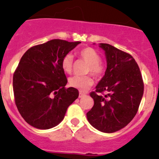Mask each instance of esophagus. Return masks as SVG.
I'll list each match as a JSON object with an SVG mask.
<instances>
[{
  "instance_id": "obj_1",
  "label": "esophagus",
  "mask_w": 159,
  "mask_h": 159,
  "mask_svg": "<svg viewBox=\"0 0 159 159\" xmlns=\"http://www.w3.org/2000/svg\"><path fill=\"white\" fill-rule=\"evenodd\" d=\"M85 96V94L84 93H82V92L79 93V98H82L83 96Z\"/></svg>"
}]
</instances>
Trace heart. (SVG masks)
<instances>
[{
  "label": "heart",
  "mask_w": 159,
  "mask_h": 159,
  "mask_svg": "<svg viewBox=\"0 0 159 159\" xmlns=\"http://www.w3.org/2000/svg\"><path fill=\"white\" fill-rule=\"evenodd\" d=\"M80 57L88 64L87 71L93 75L98 77L101 76L105 72V66L100 62V55L98 53L92 48H85L78 53ZM61 66L63 70L66 73H70L72 69V57L67 54L63 58L61 62ZM69 84L71 87L78 89V90L84 92L93 84V81L90 76H74L69 79Z\"/></svg>",
  "instance_id": "obj_1"
}]
</instances>
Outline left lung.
I'll return each instance as SVG.
<instances>
[{
    "label": "left lung",
    "mask_w": 159,
    "mask_h": 159,
    "mask_svg": "<svg viewBox=\"0 0 159 159\" xmlns=\"http://www.w3.org/2000/svg\"><path fill=\"white\" fill-rule=\"evenodd\" d=\"M95 45V43H94ZM105 52L107 69L93 92L94 105L87 113L95 129L105 133L120 130L130 123L139 107L143 94V82L136 61L130 54L112 45L99 43Z\"/></svg>",
    "instance_id": "8db88e82"
}]
</instances>
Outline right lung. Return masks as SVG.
<instances>
[{"label":"right lung","mask_w":159,"mask_h":159,"mask_svg":"<svg viewBox=\"0 0 159 159\" xmlns=\"http://www.w3.org/2000/svg\"><path fill=\"white\" fill-rule=\"evenodd\" d=\"M80 43L52 39L29 48L21 57L12 86L18 110L29 125L39 129L55 127L78 98L77 89L65 88L61 62Z\"/></svg>","instance_id":"1"}]
</instances>
